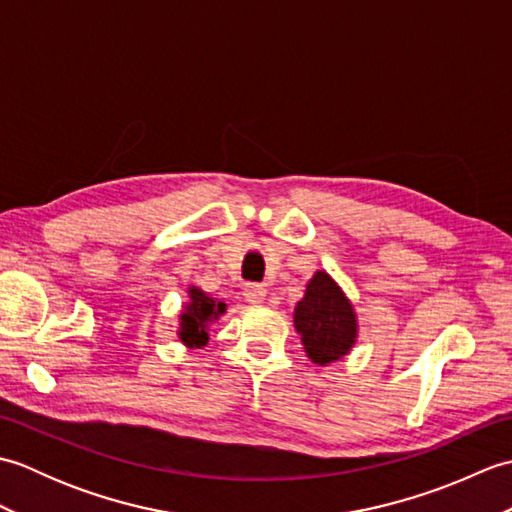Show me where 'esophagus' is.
<instances>
[{"label": "esophagus", "mask_w": 512, "mask_h": 512, "mask_svg": "<svg viewBox=\"0 0 512 512\" xmlns=\"http://www.w3.org/2000/svg\"><path fill=\"white\" fill-rule=\"evenodd\" d=\"M244 299L248 303H253V306H259V303H264V299H266V288L259 286V284H246L244 286Z\"/></svg>", "instance_id": "esophagus-1"}]
</instances>
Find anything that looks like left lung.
Here are the masks:
<instances>
[{
	"instance_id": "1",
	"label": "left lung",
	"mask_w": 512,
	"mask_h": 512,
	"mask_svg": "<svg viewBox=\"0 0 512 512\" xmlns=\"http://www.w3.org/2000/svg\"><path fill=\"white\" fill-rule=\"evenodd\" d=\"M292 323L306 356L321 367L345 358L358 339L354 303L325 270H317L308 279L306 292L292 312Z\"/></svg>"
}]
</instances>
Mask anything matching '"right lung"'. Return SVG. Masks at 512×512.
Segmentation results:
<instances>
[{"label": "right lung", "mask_w": 512, "mask_h": 512, "mask_svg": "<svg viewBox=\"0 0 512 512\" xmlns=\"http://www.w3.org/2000/svg\"><path fill=\"white\" fill-rule=\"evenodd\" d=\"M226 314V303L211 297L198 286L187 288V301L178 314V339L189 350H202L209 343L211 325Z\"/></svg>", "instance_id": "right-lung-1"}]
</instances>
